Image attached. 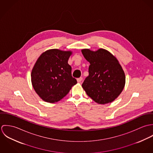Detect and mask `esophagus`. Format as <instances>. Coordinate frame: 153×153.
I'll return each instance as SVG.
<instances>
[{
  "instance_id": "obj_1",
  "label": "esophagus",
  "mask_w": 153,
  "mask_h": 153,
  "mask_svg": "<svg viewBox=\"0 0 153 153\" xmlns=\"http://www.w3.org/2000/svg\"><path fill=\"white\" fill-rule=\"evenodd\" d=\"M82 81V77H80V78H78L77 79V82H78V83H81V82Z\"/></svg>"
}]
</instances>
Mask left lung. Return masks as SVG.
Segmentation results:
<instances>
[{
  "mask_svg": "<svg viewBox=\"0 0 153 153\" xmlns=\"http://www.w3.org/2000/svg\"><path fill=\"white\" fill-rule=\"evenodd\" d=\"M81 52L90 64L89 75L82 87L88 95L99 104L114 101L123 91L126 75L119 61L108 51L83 49Z\"/></svg>",
  "mask_w": 153,
  "mask_h": 153,
  "instance_id": "obj_1",
  "label": "left lung"
}]
</instances>
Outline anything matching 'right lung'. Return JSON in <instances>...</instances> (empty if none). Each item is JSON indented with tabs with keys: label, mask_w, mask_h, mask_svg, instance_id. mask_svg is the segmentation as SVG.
<instances>
[{
	"label": "right lung",
	"mask_w": 153,
	"mask_h": 153,
	"mask_svg": "<svg viewBox=\"0 0 153 153\" xmlns=\"http://www.w3.org/2000/svg\"><path fill=\"white\" fill-rule=\"evenodd\" d=\"M72 54L71 51L52 49L45 51L36 61L31 72L32 85L44 101H60L77 84L68 63Z\"/></svg>",
	"instance_id": "obj_1"
}]
</instances>
